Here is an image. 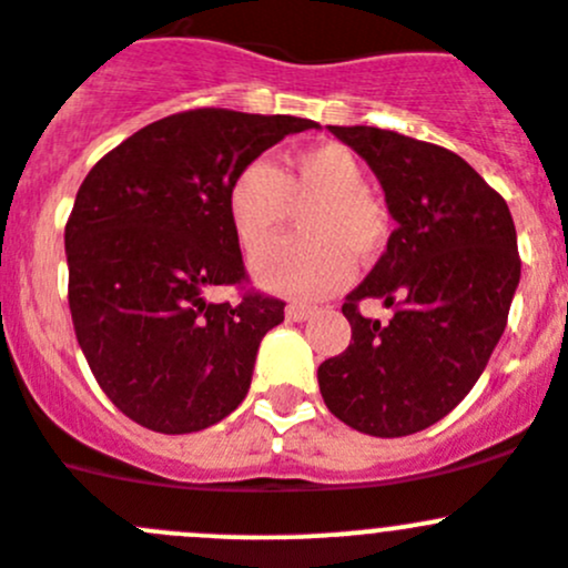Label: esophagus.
<instances>
[{"mask_svg":"<svg viewBox=\"0 0 568 568\" xmlns=\"http://www.w3.org/2000/svg\"><path fill=\"white\" fill-rule=\"evenodd\" d=\"M312 315H315V310H312V306H304V304H290L287 306V317H290V321H295V323L310 321Z\"/></svg>","mask_w":568,"mask_h":568,"instance_id":"obj_1","label":"esophagus"}]
</instances>
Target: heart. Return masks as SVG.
<instances>
[{"instance_id":"b5f03b06","label":"heart","mask_w":568,"mask_h":568,"mask_svg":"<svg viewBox=\"0 0 568 568\" xmlns=\"http://www.w3.org/2000/svg\"><path fill=\"white\" fill-rule=\"evenodd\" d=\"M304 236L275 242L253 262V278L267 293L315 301L337 293L354 275V256H379L387 242V214L365 189L359 161L343 144L301 150L284 172L267 159L236 170L225 192L231 229L247 253H256L284 229L293 206Z\"/></svg>"}]
</instances>
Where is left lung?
I'll use <instances>...</instances> for the list:
<instances>
[{"label": "left lung", "mask_w": 568, "mask_h": 568, "mask_svg": "<svg viewBox=\"0 0 568 568\" xmlns=\"http://www.w3.org/2000/svg\"><path fill=\"white\" fill-rule=\"evenodd\" d=\"M379 178L396 231L345 298L351 345L317 368L326 407L351 429L404 437L437 424L483 376L521 278L505 197L437 144L382 128L328 125ZM394 310L379 324L358 301Z\"/></svg>", "instance_id": "8db88e82"}]
</instances>
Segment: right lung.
<instances>
[{"mask_svg":"<svg viewBox=\"0 0 568 568\" xmlns=\"http://www.w3.org/2000/svg\"><path fill=\"white\" fill-rule=\"evenodd\" d=\"M312 119L197 108L142 128L97 161L67 223L69 310L89 368L136 424L189 435L247 396L284 304L209 293L245 281L225 192L247 161Z\"/></svg>","mask_w":568,"mask_h":568,"instance_id":"right-lung-1","label":"right lung"}]
</instances>
